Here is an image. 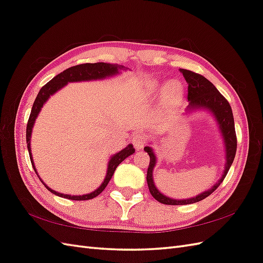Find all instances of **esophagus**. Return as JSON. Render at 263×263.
I'll use <instances>...</instances> for the list:
<instances>
[{
  "label": "esophagus",
  "instance_id": "obj_1",
  "mask_svg": "<svg viewBox=\"0 0 263 263\" xmlns=\"http://www.w3.org/2000/svg\"><path fill=\"white\" fill-rule=\"evenodd\" d=\"M133 145H134L135 148H136V150L142 149V148L146 146V139H145V137L142 136V135H140V134L135 135V136L133 137Z\"/></svg>",
  "mask_w": 263,
  "mask_h": 263
}]
</instances>
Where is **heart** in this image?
I'll use <instances>...</instances> for the list:
<instances>
[{
  "label": "heart",
  "instance_id": "obj_1",
  "mask_svg": "<svg viewBox=\"0 0 263 263\" xmlns=\"http://www.w3.org/2000/svg\"><path fill=\"white\" fill-rule=\"evenodd\" d=\"M162 83L158 80L150 81L145 86L146 95L153 98L160 91ZM183 99V87L177 80H170L166 82L161 90L160 102H159V110L161 114L169 115L176 109L182 102Z\"/></svg>",
  "mask_w": 263,
  "mask_h": 263
}]
</instances>
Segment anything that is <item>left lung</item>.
Returning a JSON list of instances; mask_svg holds the SVG:
<instances>
[{"mask_svg": "<svg viewBox=\"0 0 263 263\" xmlns=\"http://www.w3.org/2000/svg\"><path fill=\"white\" fill-rule=\"evenodd\" d=\"M180 72L183 74V77H184L185 81L189 85L187 86L189 105L185 109V113L183 115H190L195 112H200V110H204V112H208L213 116L215 122L217 124L218 130L221 136L222 146H224L225 164H224V169H222L220 178L211 189L205 190L204 192L197 194L196 196H193V197L172 198L170 196L164 195L156 186V183L154 180V170L157 164V156L155 153V149L151 147V144H153V142H149V145L144 148V150L146 153H148L150 157V163L147 171L148 187L150 191V194L153 195L158 202L166 204V205L193 204L196 202H200L204 200V198L208 197L209 195H211L214 191L220 185L222 180L225 179L227 172L229 171L230 166H232L234 162L236 149H237V139H236V133H235L233 110L227 100L218 92V90L215 87V85L203 76L197 74L195 72H192V71L185 70V69H180Z\"/></svg>", "mask_w": 263, "mask_h": 263, "instance_id": "1", "label": "left lung"}]
</instances>
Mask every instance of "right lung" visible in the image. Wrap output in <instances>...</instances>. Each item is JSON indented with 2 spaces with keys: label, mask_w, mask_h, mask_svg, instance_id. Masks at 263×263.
Instances as JSON below:
<instances>
[{
  "label": "right lung",
  "mask_w": 263,
  "mask_h": 263,
  "mask_svg": "<svg viewBox=\"0 0 263 263\" xmlns=\"http://www.w3.org/2000/svg\"><path fill=\"white\" fill-rule=\"evenodd\" d=\"M128 68H125L124 66H119L116 65V63H106V62H97V63H83V65H78L74 67H71L65 71H62L61 73L58 76H55L52 78L51 80L44 85L41 91H39L37 98L34 102L33 107H31V112L30 116L27 123V129H26V142H27V149L29 153V158L31 161V165L38 176L39 180L43 182V184L46 186V189L50 191V192L54 195H58L60 197H65L68 198V200H73V201H85V200H91V198L97 197L100 193L103 192L109 180L112 179L113 174L117 168V165L123 162L127 157H129L135 153L134 146L129 144L124 149H122L118 153L114 154L113 156H110L107 162V169H106V174L104 181L101 183V185L95 189L94 191L90 193H86L83 195H70V194H65V193H59L57 191H54L50 189L46 183L41 179L39 174L36 170V166L34 163V159L33 155H31V148H30V138H31V133H33L34 125L36 122V118L38 117L39 113L45 105V103L49 100L51 95L55 94L58 91H60L62 87H65L68 83L71 82H84V81H98V80H104V79H109L113 78L115 76L121 74L122 70H127Z\"/></svg>",
  "instance_id": "1"
}]
</instances>
